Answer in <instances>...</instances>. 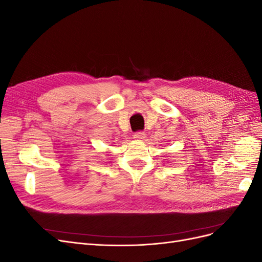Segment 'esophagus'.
I'll use <instances>...</instances> for the list:
<instances>
[{"label":"esophagus","instance_id":"34e87169","mask_svg":"<svg viewBox=\"0 0 262 262\" xmlns=\"http://www.w3.org/2000/svg\"><path fill=\"white\" fill-rule=\"evenodd\" d=\"M133 138H134V140H137V141H142V140H144V139H145V132H143V131H140V132L134 133Z\"/></svg>","mask_w":262,"mask_h":262}]
</instances>
